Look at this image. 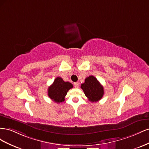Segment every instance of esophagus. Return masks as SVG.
I'll return each instance as SVG.
<instances>
[{"label":"esophagus","instance_id":"obj_1","mask_svg":"<svg viewBox=\"0 0 149 149\" xmlns=\"http://www.w3.org/2000/svg\"><path fill=\"white\" fill-rule=\"evenodd\" d=\"M74 87H75L76 88H78L79 87V83H77V82L74 83Z\"/></svg>","mask_w":149,"mask_h":149}]
</instances>
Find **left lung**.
I'll return each mask as SVG.
<instances>
[{
    "label": "left lung",
    "mask_w": 149,
    "mask_h": 149,
    "mask_svg": "<svg viewBox=\"0 0 149 149\" xmlns=\"http://www.w3.org/2000/svg\"><path fill=\"white\" fill-rule=\"evenodd\" d=\"M81 88L88 100L92 102L100 101L104 93L103 86L94 76H89L86 78Z\"/></svg>",
    "instance_id": "1"
}]
</instances>
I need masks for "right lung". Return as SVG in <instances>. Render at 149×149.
I'll return each instance as SVG.
<instances>
[{"label":"right lung","instance_id":"obj_1","mask_svg":"<svg viewBox=\"0 0 149 149\" xmlns=\"http://www.w3.org/2000/svg\"><path fill=\"white\" fill-rule=\"evenodd\" d=\"M73 88L70 82H65L60 77H57L48 89V95L52 100L56 103L65 101V97L68 90Z\"/></svg>","mask_w":149,"mask_h":149}]
</instances>
